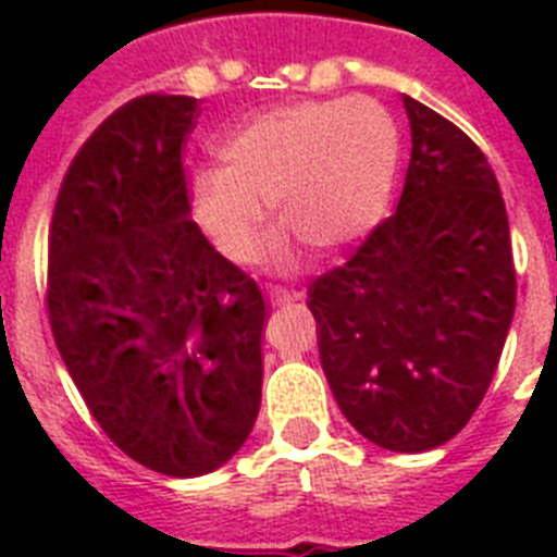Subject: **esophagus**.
I'll return each mask as SVG.
<instances>
[{
    "mask_svg": "<svg viewBox=\"0 0 557 557\" xmlns=\"http://www.w3.org/2000/svg\"><path fill=\"white\" fill-rule=\"evenodd\" d=\"M297 295H292V292H288V288H283V286H274V288H269V300H271V306H286V304H292V300H295Z\"/></svg>",
    "mask_w": 557,
    "mask_h": 557,
    "instance_id": "obj_1",
    "label": "esophagus"
}]
</instances>
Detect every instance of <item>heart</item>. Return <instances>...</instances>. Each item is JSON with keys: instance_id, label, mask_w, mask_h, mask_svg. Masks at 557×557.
Returning <instances> with one entry per match:
<instances>
[{"instance_id": "heart-1", "label": "heart", "mask_w": 557, "mask_h": 557, "mask_svg": "<svg viewBox=\"0 0 557 557\" xmlns=\"http://www.w3.org/2000/svg\"><path fill=\"white\" fill-rule=\"evenodd\" d=\"M219 170L190 190L193 216L231 262H253L271 205L314 251L364 243L387 216L401 133L372 98L304 100L269 109L231 129L216 147Z\"/></svg>"}]
</instances>
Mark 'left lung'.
Instances as JSON below:
<instances>
[{"mask_svg": "<svg viewBox=\"0 0 557 557\" xmlns=\"http://www.w3.org/2000/svg\"><path fill=\"white\" fill-rule=\"evenodd\" d=\"M410 164L393 216L309 286L341 413L398 454L454 440L483 401L515 314L500 185L448 117L407 98Z\"/></svg>", "mask_w": 557, "mask_h": 557, "instance_id": "obj_1", "label": "left lung"}]
</instances>
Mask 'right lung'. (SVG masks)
Listing matches in <instances>:
<instances>
[{
    "mask_svg": "<svg viewBox=\"0 0 557 557\" xmlns=\"http://www.w3.org/2000/svg\"><path fill=\"white\" fill-rule=\"evenodd\" d=\"M199 103L141 95L74 156L48 227V321L109 440L168 476L225 466L262 393L265 300L190 219Z\"/></svg>",
    "mask_w": 557,
    "mask_h": 557,
    "instance_id": "1",
    "label": "right lung"
}]
</instances>
